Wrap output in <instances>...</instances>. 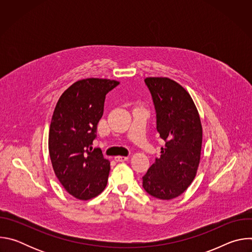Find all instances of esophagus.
<instances>
[{
  "mask_svg": "<svg viewBox=\"0 0 252 252\" xmlns=\"http://www.w3.org/2000/svg\"><path fill=\"white\" fill-rule=\"evenodd\" d=\"M128 159V157H122V156H118L115 158L116 161H126Z\"/></svg>",
  "mask_w": 252,
  "mask_h": 252,
  "instance_id": "1",
  "label": "esophagus"
}]
</instances>
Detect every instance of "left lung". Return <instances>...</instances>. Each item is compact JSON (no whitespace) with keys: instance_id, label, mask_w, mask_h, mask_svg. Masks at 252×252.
I'll use <instances>...</instances> for the list:
<instances>
[{"instance_id":"left-lung-1","label":"left lung","mask_w":252,"mask_h":252,"mask_svg":"<svg viewBox=\"0 0 252 252\" xmlns=\"http://www.w3.org/2000/svg\"><path fill=\"white\" fill-rule=\"evenodd\" d=\"M157 111V129L165 141L160 158L142 177V187L159 199H172L191 185L200 161L202 126L189 92L168 78L145 80Z\"/></svg>"}]
</instances>
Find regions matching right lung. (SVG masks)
Returning a JSON list of instances; mask_svg holds the SVG:
<instances>
[{
    "instance_id": "add662e5",
    "label": "right lung",
    "mask_w": 252,
    "mask_h": 252,
    "mask_svg": "<svg viewBox=\"0 0 252 252\" xmlns=\"http://www.w3.org/2000/svg\"><path fill=\"white\" fill-rule=\"evenodd\" d=\"M119 84L107 79L80 80L62 94L56 104L49 132L50 158L59 182L78 199L94 198L106 187L110 160L92 145L105 94Z\"/></svg>"
}]
</instances>
